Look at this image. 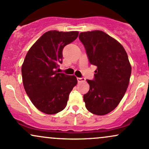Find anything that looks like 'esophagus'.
Masks as SVG:
<instances>
[{
    "instance_id": "34e87169",
    "label": "esophagus",
    "mask_w": 149,
    "mask_h": 149,
    "mask_svg": "<svg viewBox=\"0 0 149 149\" xmlns=\"http://www.w3.org/2000/svg\"><path fill=\"white\" fill-rule=\"evenodd\" d=\"M77 81L78 82H81V81H86V79L84 77H77Z\"/></svg>"
}]
</instances>
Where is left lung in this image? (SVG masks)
I'll list each match as a JSON object with an SVG mask.
<instances>
[{"mask_svg": "<svg viewBox=\"0 0 149 149\" xmlns=\"http://www.w3.org/2000/svg\"><path fill=\"white\" fill-rule=\"evenodd\" d=\"M91 65L97 66L94 79H87L90 89L84 95L86 109L95 115H105L118 106L126 92L131 65L125 49L101 31L81 33L79 36Z\"/></svg>", "mask_w": 149, "mask_h": 149, "instance_id": "left-lung-1", "label": "left lung"}]
</instances>
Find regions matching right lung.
<instances>
[{
  "instance_id": "add662e5",
  "label": "right lung",
  "mask_w": 149,
  "mask_h": 149,
  "mask_svg": "<svg viewBox=\"0 0 149 149\" xmlns=\"http://www.w3.org/2000/svg\"><path fill=\"white\" fill-rule=\"evenodd\" d=\"M78 31H49L31 47L22 67L24 89L35 107L54 114L67 105L70 92L77 84L74 75L58 73L65 46L77 38Z\"/></svg>"
}]
</instances>
